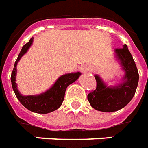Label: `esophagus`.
<instances>
[{"mask_svg":"<svg viewBox=\"0 0 148 148\" xmlns=\"http://www.w3.org/2000/svg\"><path fill=\"white\" fill-rule=\"evenodd\" d=\"M83 71V73H87V72H90L91 71V68L90 67H86L84 69H82Z\"/></svg>","mask_w":148,"mask_h":148,"instance_id":"1","label":"esophagus"}]
</instances>
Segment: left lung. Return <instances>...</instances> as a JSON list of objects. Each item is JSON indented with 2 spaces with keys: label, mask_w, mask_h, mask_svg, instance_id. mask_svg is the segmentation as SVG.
I'll return each mask as SVG.
<instances>
[{
  "label": "left lung",
  "mask_w": 148,
  "mask_h": 148,
  "mask_svg": "<svg viewBox=\"0 0 148 148\" xmlns=\"http://www.w3.org/2000/svg\"><path fill=\"white\" fill-rule=\"evenodd\" d=\"M117 58L125 72V81L116 87H109L99 75H95L96 89L87 95L90 106L96 110L114 112L125 107L134 96L139 81L137 68L127 45L115 49Z\"/></svg>",
  "instance_id": "obj_1"
}]
</instances>
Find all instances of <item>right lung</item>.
Listing matches in <instances>:
<instances>
[{
	"instance_id": "1",
	"label": "right lung",
	"mask_w": 148,
	"mask_h": 148,
	"mask_svg": "<svg viewBox=\"0 0 148 148\" xmlns=\"http://www.w3.org/2000/svg\"><path fill=\"white\" fill-rule=\"evenodd\" d=\"M33 42V38L29 40L27 43H26L23 46L21 51L19 53V56L17 58L16 61L14 64V68L12 75H11V82L12 86L13 88L14 92L17 99L21 102L24 107L29 110L38 113V114H48L50 112L58 110L62 104L64 94L66 90L67 87L73 82H75L79 76L80 75V73H69L65 75H61L60 78L56 81L53 86L46 91L45 93L41 94L39 95H28V96H23L17 90V86L16 84V65L19 62V59L21 58L23 55L27 53L31 46Z\"/></svg>"
}]
</instances>
